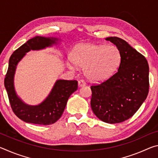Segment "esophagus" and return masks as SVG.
Returning <instances> with one entry per match:
<instances>
[{
  "instance_id": "obj_1",
  "label": "esophagus",
  "mask_w": 158,
  "mask_h": 158,
  "mask_svg": "<svg viewBox=\"0 0 158 158\" xmlns=\"http://www.w3.org/2000/svg\"><path fill=\"white\" fill-rule=\"evenodd\" d=\"M78 84H79V87L84 86V85H85V82L83 79H81V80H79V81H78Z\"/></svg>"
}]
</instances>
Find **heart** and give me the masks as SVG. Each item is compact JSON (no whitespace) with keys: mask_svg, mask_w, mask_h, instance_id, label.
I'll use <instances>...</instances> for the list:
<instances>
[{"mask_svg":"<svg viewBox=\"0 0 158 158\" xmlns=\"http://www.w3.org/2000/svg\"><path fill=\"white\" fill-rule=\"evenodd\" d=\"M71 60L77 66L84 68L85 77L90 81H102L110 77L121 63V53L113 45L79 44L71 53ZM69 68L75 66L69 64Z\"/></svg>","mask_w":158,"mask_h":158,"instance_id":"b5f03b06","label":"heart"}]
</instances>
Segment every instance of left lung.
Here are the masks:
<instances>
[{
	"label": "left lung",
	"instance_id": "left-lung-1",
	"mask_svg": "<svg viewBox=\"0 0 158 158\" xmlns=\"http://www.w3.org/2000/svg\"><path fill=\"white\" fill-rule=\"evenodd\" d=\"M116 46L121 63L113 76L101 84L91 85L93 113L107 123H122L132 117L147 98L149 89L148 61L124 40L105 39Z\"/></svg>",
	"mask_w": 158,
	"mask_h": 158
}]
</instances>
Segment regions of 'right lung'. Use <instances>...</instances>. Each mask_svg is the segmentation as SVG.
Instances as JSON below:
<instances>
[{
    "mask_svg": "<svg viewBox=\"0 0 158 158\" xmlns=\"http://www.w3.org/2000/svg\"><path fill=\"white\" fill-rule=\"evenodd\" d=\"M57 37L36 36L29 40L15 51L9 60V66L4 84L10 105L16 116L28 123L48 125L54 123L62 116L67 102L78 88L76 80L58 79L55 82L49 94L37 105L25 103L17 95L15 89V74L18 63L31 50H40L57 44Z\"/></svg>",
    "mask_w": 158,
    "mask_h": 158,
    "instance_id": "right-lung-1",
    "label": "right lung"
}]
</instances>
